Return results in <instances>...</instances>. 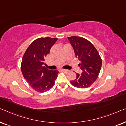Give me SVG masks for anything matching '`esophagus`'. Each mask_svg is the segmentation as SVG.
I'll return each instance as SVG.
<instances>
[{
	"label": "esophagus",
	"mask_w": 126,
	"mask_h": 126,
	"mask_svg": "<svg viewBox=\"0 0 126 126\" xmlns=\"http://www.w3.org/2000/svg\"><path fill=\"white\" fill-rule=\"evenodd\" d=\"M62 71H63L64 73H66V74H67L70 72V70H66V69H62Z\"/></svg>",
	"instance_id": "esophagus-1"
}]
</instances>
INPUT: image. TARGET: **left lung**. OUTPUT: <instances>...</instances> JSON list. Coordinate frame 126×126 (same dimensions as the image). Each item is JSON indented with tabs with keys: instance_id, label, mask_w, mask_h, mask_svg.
<instances>
[{
	"instance_id": "obj_1",
	"label": "left lung",
	"mask_w": 126,
	"mask_h": 126,
	"mask_svg": "<svg viewBox=\"0 0 126 126\" xmlns=\"http://www.w3.org/2000/svg\"><path fill=\"white\" fill-rule=\"evenodd\" d=\"M68 38L74 48L75 56L81 62L79 66L82 70L81 74L76 73V79L71 81V83L76 88H87L98 78L101 68V58L89 40L78 36Z\"/></svg>"
}]
</instances>
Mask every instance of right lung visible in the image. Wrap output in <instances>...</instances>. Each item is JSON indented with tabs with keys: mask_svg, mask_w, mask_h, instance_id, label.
Masks as SVG:
<instances>
[{
	"mask_svg": "<svg viewBox=\"0 0 126 126\" xmlns=\"http://www.w3.org/2000/svg\"><path fill=\"white\" fill-rule=\"evenodd\" d=\"M56 38L41 37L35 40L27 48L21 62V71L25 79L35 91L43 93L55 85L59 71L49 70L44 65Z\"/></svg>",
	"mask_w": 126,
	"mask_h": 126,
	"instance_id": "add662e5",
	"label": "right lung"
}]
</instances>
